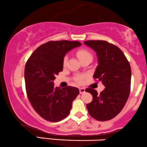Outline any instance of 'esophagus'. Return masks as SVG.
Wrapping results in <instances>:
<instances>
[{"instance_id":"esophagus-1","label":"esophagus","mask_w":147,"mask_h":147,"mask_svg":"<svg viewBox=\"0 0 147 147\" xmlns=\"http://www.w3.org/2000/svg\"><path fill=\"white\" fill-rule=\"evenodd\" d=\"M79 91H80V94H82L85 92V89H84V88H80V89H79Z\"/></svg>"}]
</instances>
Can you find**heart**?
<instances>
[{
  "label": "heart",
  "instance_id": "1",
  "mask_svg": "<svg viewBox=\"0 0 147 147\" xmlns=\"http://www.w3.org/2000/svg\"><path fill=\"white\" fill-rule=\"evenodd\" d=\"M77 56H78V58H79V60H81L82 59H83V58H86V57L91 56V54L89 52V51H87V50L80 49V50H78V51H77ZM67 61V57L65 56V58H64V59H63V65H66ZM77 81L79 82V83H82V78L81 76L78 77L77 78Z\"/></svg>",
  "mask_w": 147,
  "mask_h": 147
}]
</instances>
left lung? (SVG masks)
I'll return each instance as SVG.
<instances>
[{
	"label": "left lung",
	"mask_w": 147,
	"mask_h": 147,
	"mask_svg": "<svg viewBox=\"0 0 147 147\" xmlns=\"http://www.w3.org/2000/svg\"><path fill=\"white\" fill-rule=\"evenodd\" d=\"M84 45L96 52L98 65L94 74L104 84L100 94L87 88L93 96L87 105L89 113L99 121L113 118L122 111L128 99L131 87V70L125 54L117 46L105 40H87Z\"/></svg>",
	"instance_id": "1"
}]
</instances>
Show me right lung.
Here are the masks:
<instances>
[{
  "instance_id": "right-lung-1",
  "label": "right lung",
  "mask_w": 147,
  "mask_h": 147,
  "mask_svg": "<svg viewBox=\"0 0 147 147\" xmlns=\"http://www.w3.org/2000/svg\"><path fill=\"white\" fill-rule=\"evenodd\" d=\"M81 45L78 41H49L38 47L25 65L27 97L34 110L45 120L58 122L69 114L79 94L76 87H56L55 76L63 69L66 53Z\"/></svg>"
}]
</instances>
